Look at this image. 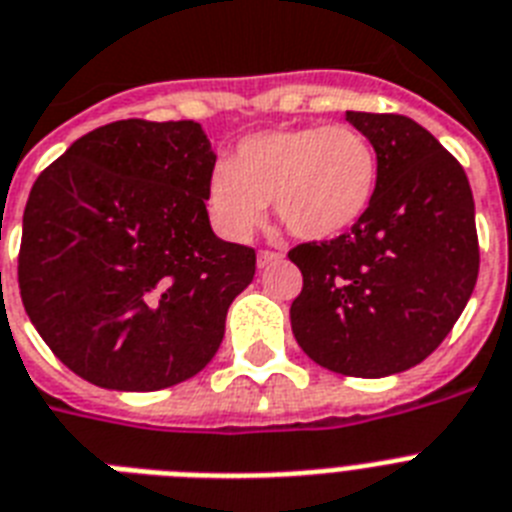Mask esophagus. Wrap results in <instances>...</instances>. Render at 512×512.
<instances>
[{
  "mask_svg": "<svg viewBox=\"0 0 512 512\" xmlns=\"http://www.w3.org/2000/svg\"><path fill=\"white\" fill-rule=\"evenodd\" d=\"M278 260H281L278 252H270V249H260V252H257V265H260V268H268V265L278 263Z\"/></svg>",
  "mask_w": 512,
  "mask_h": 512,
  "instance_id": "1",
  "label": "esophagus"
}]
</instances>
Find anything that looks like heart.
Masks as SVG:
<instances>
[{"label": "heart", "instance_id": "heart-1", "mask_svg": "<svg viewBox=\"0 0 512 512\" xmlns=\"http://www.w3.org/2000/svg\"><path fill=\"white\" fill-rule=\"evenodd\" d=\"M376 189V149L357 128H270L215 165L207 207L228 239H247L263 223L268 199L294 236L334 239L363 220Z\"/></svg>", "mask_w": 512, "mask_h": 512}]
</instances>
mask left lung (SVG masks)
I'll use <instances>...</instances> for the list:
<instances>
[{"label": "left lung", "instance_id": "1", "mask_svg": "<svg viewBox=\"0 0 512 512\" xmlns=\"http://www.w3.org/2000/svg\"><path fill=\"white\" fill-rule=\"evenodd\" d=\"M378 157L360 223L289 252L302 292L289 318L310 360L357 378L423 363L444 342L479 278V236L463 165L405 115L347 112Z\"/></svg>", "mask_w": 512, "mask_h": 512}]
</instances>
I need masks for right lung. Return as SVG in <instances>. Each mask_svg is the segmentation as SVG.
Listing matches in <instances>:
<instances>
[{
	"label": "right lung",
	"instance_id": "obj_1",
	"mask_svg": "<svg viewBox=\"0 0 512 512\" xmlns=\"http://www.w3.org/2000/svg\"><path fill=\"white\" fill-rule=\"evenodd\" d=\"M215 155L194 120L94 128L33 184L18 284L28 318L76 376L157 392L218 352L255 249L207 218Z\"/></svg>",
	"mask_w": 512,
	"mask_h": 512
}]
</instances>
